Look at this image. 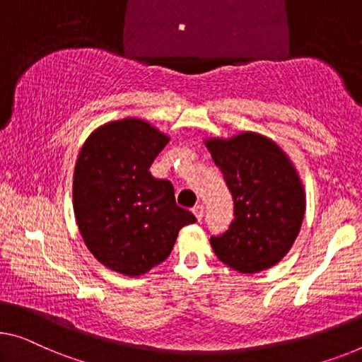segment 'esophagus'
<instances>
[{
  "label": "esophagus",
  "instance_id": "1",
  "mask_svg": "<svg viewBox=\"0 0 362 362\" xmlns=\"http://www.w3.org/2000/svg\"><path fill=\"white\" fill-rule=\"evenodd\" d=\"M193 214L197 216L198 221H202L203 214H204V206L202 203H198V204H195V206H193Z\"/></svg>",
  "mask_w": 362,
  "mask_h": 362
}]
</instances>
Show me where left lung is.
Masks as SVG:
<instances>
[{
    "mask_svg": "<svg viewBox=\"0 0 362 362\" xmlns=\"http://www.w3.org/2000/svg\"><path fill=\"white\" fill-rule=\"evenodd\" d=\"M214 164L233 193L234 221L211 247L239 273L272 268L293 247L305 211L302 182L284 151L258 133L206 139Z\"/></svg>",
    "mask_w": 362,
    "mask_h": 362,
    "instance_id": "8db88e82",
    "label": "left lung"
}]
</instances>
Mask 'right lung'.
<instances>
[{"label": "right lung", "mask_w": 362, "mask_h": 362, "mask_svg": "<svg viewBox=\"0 0 362 362\" xmlns=\"http://www.w3.org/2000/svg\"><path fill=\"white\" fill-rule=\"evenodd\" d=\"M167 143L151 123L123 118L90 133L74 167L73 206L84 244L127 276L164 262L179 230L197 221L177 206L172 183L149 172Z\"/></svg>", "instance_id": "obj_1"}]
</instances>
